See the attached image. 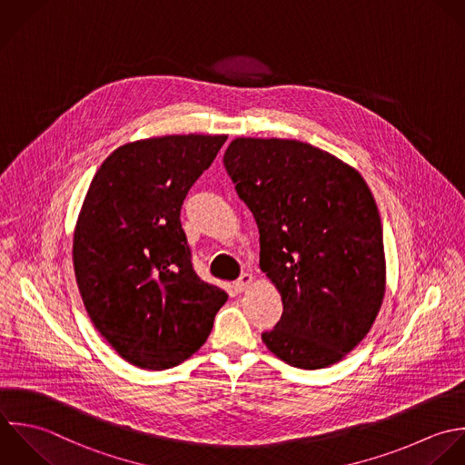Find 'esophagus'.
Segmentation results:
<instances>
[{
    "mask_svg": "<svg viewBox=\"0 0 465 465\" xmlns=\"http://www.w3.org/2000/svg\"><path fill=\"white\" fill-rule=\"evenodd\" d=\"M252 281H253V277H252L250 273H242V275L233 282V288H235L237 292H244V290L252 284Z\"/></svg>",
    "mask_w": 465,
    "mask_h": 465,
    "instance_id": "34e87169",
    "label": "esophagus"
}]
</instances>
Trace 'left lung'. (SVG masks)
Listing matches in <instances>:
<instances>
[{
	"instance_id": "left-lung-1",
	"label": "left lung",
	"mask_w": 465,
	"mask_h": 465,
	"mask_svg": "<svg viewBox=\"0 0 465 465\" xmlns=\"http://www.w3.org/2000/svg\"><path fill=\"white\" fill-rule=\"evenodd\" d=\"M223 161L257 221L261 270L282 297L262 342L293 368L339 362L371 330L386 288L382 223L366 181L292 139L239 137Z\"/></svg>"
}]
</instances>
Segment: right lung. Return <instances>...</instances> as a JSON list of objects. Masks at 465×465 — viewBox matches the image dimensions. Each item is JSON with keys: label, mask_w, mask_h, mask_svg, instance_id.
I'll use <instances>...</instances> for the list:
<instances>
[{"label": "right lung", "mask_w": 465, "mask_h": 465, "mask_svg": "<svg viewBox=\"0 0 465 465\" xmlns=\"http://www.w3.org/2000/svg\"><path fill=\"white\" fill-rule=\"evenodd\" d=\"M224 141L190 134L123 144L86 192L74 232L75 281L95 330L137 368L184 362L228 301L195 273L181 226L188 190Z\"/></svg>", "instance_id": "add662e5"}]
</instances>
